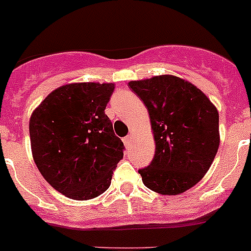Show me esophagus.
<instances>
[{
  "mask_svg": "<svg viewBox=\"0 0 251 251\" xmlns=\"http://www.w3.org/2000/svg\"><path fill=\"white\" fill-rule=\"evenodd\" d=\"M132 139H133L132 134L127 135V137L124 138L123 142H124V144H126V147H129V146H130V143H132Z\"/></svg>",
  "mask_w": 251,
  "mask_h": 251,
  "instance_id": "34e87169",
  "label": "esophagus"
}]
</instances>
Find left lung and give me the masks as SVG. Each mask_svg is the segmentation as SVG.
I'll list each match as a JSON object with an SVG mask.
<instances>
[{"label": "left lung", "instance_id": "1", "mask_svg": "<svg viewBox=\"0 0 251 251\" xmlns=\"http://www.w3.org/2000/svg\"><path fill=\"white\" fill-rule=\"evenodd\" d=\"M129 88L148 108L155 141L151 164L139 169L144 185L163 195L194 187L219 148V113L194 84L174 75L132 80Z\"/></svg>", "mask_w": 251, "mask_h": 251}]
</instances>
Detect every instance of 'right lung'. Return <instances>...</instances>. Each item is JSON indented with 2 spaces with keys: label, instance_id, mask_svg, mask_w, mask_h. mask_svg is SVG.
<instances>
[{
  "label": "right lung",
  "instance_id": "right-lung-1",
  "mask_svg": "<svg viewBox=\"0 0 251 251\" xmlns=\"http://www.w3.org/2000/svg\"><path fill=\"white\" fill-rule=\"evenodd\" d=\"M113 91V83L66 84L48 94L29 119L38 171L75 201L104 193L123 158V142L104 113Z\"/></svg>",
  "mask_w": 251,
  "mask_h": 251
}]
</instances>
